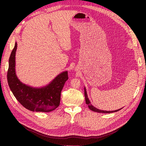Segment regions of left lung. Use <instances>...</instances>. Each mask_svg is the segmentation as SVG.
Returning <instances> with one entry per match:
<instances>
[{"mask_svg":"<svg viewBox=\"0 0 146 146\" xmlns=\"http://www.w3.org/2000/svg\"><path fill=\"white\" fill-rule=\"evenodd\" d=\"M84 91H85V101H86V104L88 105V107H89V108L92 110V111H93L94 112H97V113H114V112H116V111H118L120 110L121 109H119V110H114V111H105V110H99V109H98L97 108L94 107L93 105H92L90 101L89 100V99H88V94H87V92H86V88L85 87V88H84Z\"/></svg>","mask_w":146,"mask_h":146,"instance_id":"8db88e82","label":"left lung"}]
</instances>
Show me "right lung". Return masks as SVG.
I'll return each instance as SVG.
<instances>
[{
  "mask_svg": "<svg viewBox=\"0 0 146 146\" xmlns=\"http://www.w3.org/2000/svg\"><path fill=\"white\" fill-rule=\"evenodd\" d=\"M17 42H15L9 58L7 72L8 83L13 95L25 108L32 111L50 112L58 107L61 92L68 79V71L58 74L47 85L34 88L22 83L16 74L15 56Z\"/></svg>",
  "mask_w": 146,
  "mask_h": 146,
  "instance_id": "add662e5",
  "label": "right lung"
}]
</instances>
